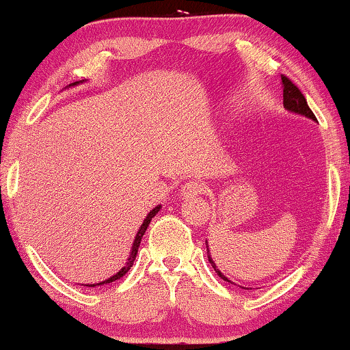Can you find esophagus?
Segmentation results:
<instances>
[{
    "mask_svg": "<svg viewBox=\"0 0 350 350\" xmlns=\"http://www.w3.org/2000/svg\"><path fill=\"white\" fill-rule=\"evenodd\" d=\"M205 191V185L199 180H191L188 183H185L180 189L181 199H194L199 194H202Z\"/></svg>",
    "mask_w": 350,
    "mask_h": 350,
    "instance_id": "1",
    "label": "esophagus"
}]
</instances>
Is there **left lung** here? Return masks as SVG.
I'll return each mask as SVG.
<instances>
[{
	"label": "left lung",
	"instance_id": "8db88e82",
	"mask_svg": "<svg viewBox=\"0 0 350 350\" xmlns=\"http://www.w3.org/2000/svg\"><path fill=\"white\" fill-rule=\"evenodd\" d=\"M282 88H284V108L288 109L290 113H295V114H299V116H304L308 119H312V121H317L314 116V113L310 111V108L308 107V102H306L304 95L301 94V90L296 88V85L291 83V81L286 78V76H282ZM205 245H207V256H208V261L210 265H212V267L215 269V272L221 277L223 280L226 282H231V284H234L232 280H229L226 275L223 274L221 271L218 269V266L215 265V261L212 260V255H210V248H208V242L205 241ZM236 285V284H234ZM242 288H245V286H242ZM248 290V288H247ZM252 290V288H250Z\"/></svg>",
	"mask_w": 350,
	"mask_h": 350
}]
</instances>
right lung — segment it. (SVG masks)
Listing matches in <instances>:
<instances>
[{"mask_svg": "<svg viewBox=\"0 0 350 350\" xmlns=\"http://www.w3.org/2000/svg\"><path fill=\"white\" fill-rule=\"evenodd\" d=\"M83 83H85V81L83 79V81H76V83H71L68 88H73V85H78V84H83ZM161 210V205H157V207H154L151 210L150 213L146 215V218L143 219V223H142V226H140V229H138V232H137V236H135V239H133V243H132V250H131V253H129V258H127V261H126V265H124L121 269H119L116 274H113L111 277H109V279H107V280H103V282H98V284H85V286H97V285H105V284H111V282H114V280H118V279H121L122 275H126L127 272H129V269H131L132 267V265H133V261H135V258H137V252H138V247H140V242H142V237L145 236V232H146V229H148V226H150V223H151V219L156 217V213L159 212Z\"/></svg>", "mask_w": 350, "mask_h": 350, "instance_id": "1", "label": "right lung"}]
</instances>
